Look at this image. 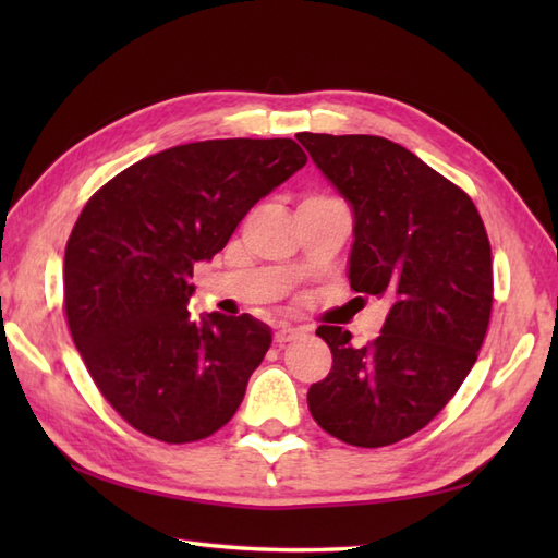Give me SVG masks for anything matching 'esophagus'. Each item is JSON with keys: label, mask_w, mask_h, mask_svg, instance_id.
Returning a JSON list of instances; mask_svg holds the SVG:
<instances>
[{"label": "esophagus", "mask_w": 558, "mask_h": 558, "mask_svg": "<svg viewBox=\"0 0 558 558\" xmlns=\"http://www.w3.org/2000/svg\"><path fill=\"white\" fill-rule=\"evenodd\" d=\"M304 333H306L304 328H294V326H290V324H282V326H278V330H276V342H278V345H286V342L298 340V338H302Z\"/></svg>", "instance_id": "esophagus-1"}]
</instances>
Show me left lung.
<instances>
[{"instance_id": "left-lung-1", "label": "left lung", "mask_w": 558, "mask_h": 558, "mask_svg": "<svg viewBox=\"0 0 558 558\" xmlns=\"http://www.w3.org/2000/svg\"><path fill=\"white\" fill-rule=\"evenodd\" d=\"M298 138L352 208V290L388 304L364 348L350 330L316 328L333 366L306 393L310 412L350 446L396 444L444 410L477 360L494 300L487 230L465 192L393 141Z\"/></svg>"}]
</instances>
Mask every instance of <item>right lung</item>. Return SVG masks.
Masks as SVG:
<instances>
[{"label": "right lung", "mask_w": 558, "mask_h": 558, "mask_svg": "<svg viewBox=\"0 0 558 558\" xmlns=\"http://www.w3.org/2000/svg\"><path fill=\"white\" fill-rule=\"evenodd\" d=\"M306 165L292 138H213L134 162L93 196L64 254V310L93 381L165 444L216 434L270 348L254 316L194 322V266Z\"/></svg>", "instance_id": "add662e5"}]
</instances>
